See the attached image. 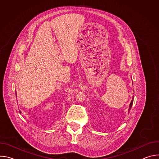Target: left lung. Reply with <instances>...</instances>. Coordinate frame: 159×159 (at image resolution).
<instances>
[{"mask_svg": "<svg viewBox=\"0 0 159 159\" xmlns=\"http://www.w3.org/2000/svg\"><path fill=\"white\" fill-rule=\"evenodd\" d=\"M133 99H134V96L132 98V100H131V102H130V104H129V109H128V113L129 112V111H130V109H131V107H132V105H133Z\"/></svg>", "mask_w": 159, "mask_h": 159, "instance_id": "obj_1", "label": "left lung"}]
</instances>
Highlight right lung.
<instances>
[{
    "instance_id": "add662e5",
    "label": "right lung",
    "mask_w": 159,
    "mask_h": 159,
    "mask_svg": "<svg viewBox=\"0 0 159 159\" xmlns=\"http://www.w3.org/2000/svg\"><path fill=\"white\" fill-rule=\"evenodd\" d=\"M20 112V111H19Z\"/></svg>"
}]
</instances>
